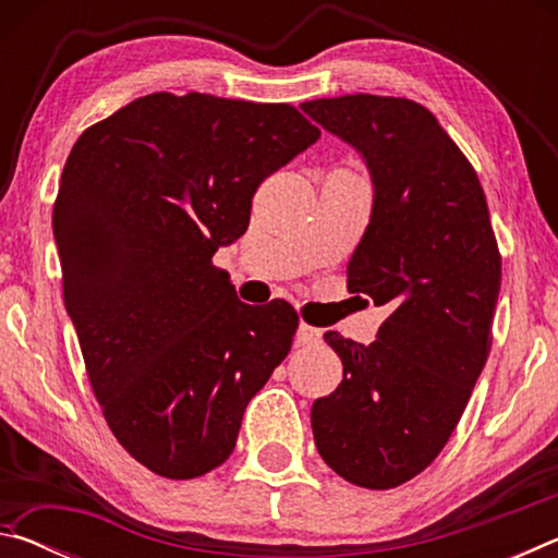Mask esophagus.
Here are the masks:
<instances>
[{"mask_svg":"<svg viewBox=\"0 0 558 558\" xmlns=\"http://www.w3.org/2000/svg\"><path fill=\"white\" fill-rule=\"evenodd\" d=\"M319 342H323V329L302 323L298 329V344L310 347V344H319Z\"/></svg>","mask_w":558,"mask_h":558,"instance_id":"1","label":"esophagus"}]
</instances>
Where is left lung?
Instances as JSON below:
<instances>
[{
	"label": "left lung",
	"instance_id": "8db88e82",
	"mask_svg": "<svg viewBox=\"0 0 558 558\" xmlns=\"http://www.w3.org/2000/svg\"><path fill=\"white\" fill-rule=\"evenodd\" d=\"M300 108L366 159L374 209L347 288L389 310L369 347L325 335L344 376L313 403L315 442L347 483L391 489L438 458L465 411L502 256L477 172L428 108L369 93Z\"/></svg>",
	"mask_w": 558,
	"mask_h": 558
}]
</instances>
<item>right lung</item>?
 Masks as SVG:
<instances>
[{
    "label": "right lung",
    "instance_id": "right-lung-1",
    "mask_svg": "<svg viewBox=\"0 0 558 558\" xmlns=\"http://www.w3.org/2000/svg\"><path fill=\"white\" fill-rule=\"evenodd\" d=\"M288 102L149 93L75 140L53 204L65 310L112 436L155 475L219 468L300 317L211 258L266 177L317 143Z\"/></svg>",
    "mask_w": 558,
    "mask_h": 558
}]
</instances>
